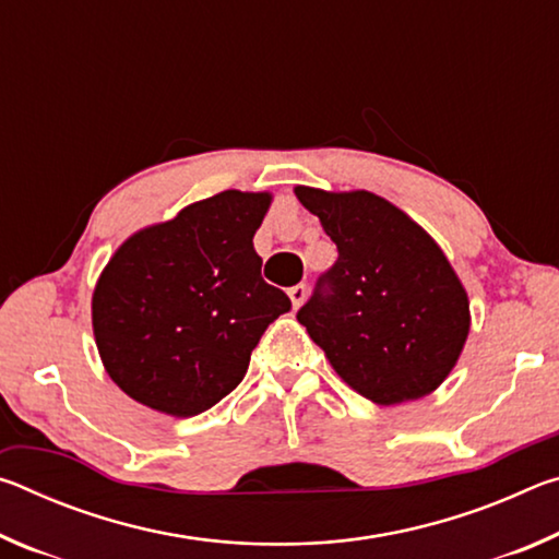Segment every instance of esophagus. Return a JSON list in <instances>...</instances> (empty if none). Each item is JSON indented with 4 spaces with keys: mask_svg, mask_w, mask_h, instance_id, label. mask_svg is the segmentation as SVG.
Listing matches in <instances>:
<instances>
[{
    "mask_svg": "<svg viewBox=\"0 0 559 559\" xmlns=\"http://www.w3.org/2000/svg\"><path fill=\"white\" fill-rule=\"evenodd\" d=\"M288 296H290L293 308H300L302 300H306V296H308V286H306V283H298V286L288 288Z\"/></svg>",
    "mask_w": 559,
    "mask_h": 559,
    "instance_id": "esophagus-1",
    "label": "esophagus"
}]
</instances>
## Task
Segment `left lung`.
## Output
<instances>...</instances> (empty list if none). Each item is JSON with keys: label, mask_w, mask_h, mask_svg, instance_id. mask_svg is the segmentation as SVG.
I'll return each instance as SVG.
<instances>
[{"label": "left lung", "mask_w": 559, "mask_h": 559, "mask_svg": "<svg viewBox=\"0 0 559 559\" xmlns=\"http://www.w3.org/2000/svg\"><path fill=\"white\" fill-rule=\"evenodd\" d=\"M337 246L298 310L335 372L382 406L429 394L466 343L468 298L437 241L372 192L296 187Z\"/></svg>", "instance_id": "obj_1"}]
</instances>
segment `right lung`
Listing matches in <instances>:
<instances>
[{"instance_id": "right-lung-1", "label": "right lung", "mask_w": 559, "mask_h": 559, "mask_svg": "<svg viewBox=\"0 0 559 559\" xmlns=\"http://www.w3.org/2000/svg\"><path fill=\"white\" fill-rule=\"evenodd\" d=\"M271 194L226 189L120 246L93 290V333L122 392L194 416L236 390L290 300L261 278L253 234Z\"/></svg>"}]
</instances>
